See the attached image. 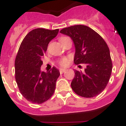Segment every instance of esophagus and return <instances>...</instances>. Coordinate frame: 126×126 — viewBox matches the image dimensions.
Wrapping results in <instances>:
<instances>
[{
  "mask_svg": "<svg viewBox=\"0 0 126 126\" xmlns=\"http://www.w3.org/2000/svg\"><path fill=\"white\" fill-rule=\"evenodd\" d=\"M65 71H66V69H59V72H60V73H61V74H62V73H64Z\"/></svg>",
  "mask_w": 126,
  "mask_h": 126,
  "instance_id": "34e87169",
  "label": "esophagus"
}]
</instances>
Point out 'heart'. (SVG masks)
Here are the masks:
<instances>
[{
    "instance_id": "b5f03b06",
    "label": "heart",
    "mask_w": 126,
    "mask_h": 126,
    "mask_svg": "<svg viewBox=\"0 0 126 126\" xmlns=\"http://www.w3.org/2000/svg\"><path fill=\"white\" fill-rule=\"evenodd\" d=\"M65 38H67L66 36H63V37H61L59 39V41H61V40H63ZM69 58H67V57H62L61 59H59L58 60V64L59 65H61V67H66L69 64Z\"/></svg>"
}]
</instances>
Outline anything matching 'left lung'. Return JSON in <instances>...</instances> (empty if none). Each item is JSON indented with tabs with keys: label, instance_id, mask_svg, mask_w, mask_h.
<instances>
[{
	"label": "left lung",
	"instance_id": "left-lung-1",
	"mask_svg": "<svg viewBox=\"0 0 126 126\" xmlns=\"http://www.w3.org/2000/svg\"><path fill=\"white\" fill-rule=\"evenodd\" d=\"M75 44V65L86 64L84 72L75 71L71 88L83 97H94L106 88L111 75L112 63L109 48L97 32L82 25H76L60 31Z\"/></svg>",
	"mask_w": 126,
	"mask_h": 126
}]
</instances>
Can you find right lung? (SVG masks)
<instances>
[{"instance_id": "add662e5", "label": "right lung", "mask_w": 126, "mask_h": 126, "mask_svg": "<svg viewBox=\"0 0 126 126\" xmlns=\"http://www.w3.org/2000/svg\"><path fill=\"white\" fill-rule=\"evenodd\" d=\"M59 29L38 28L27 34L21 44L15 59V78L19 92L27 101L42 104L55 92L60 75L55 67L47 73L41 72L43 56L47 45L57 36Z\"/></svg>"}]
</instances>
